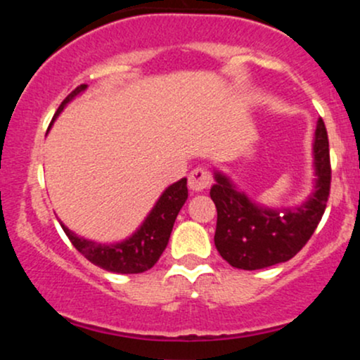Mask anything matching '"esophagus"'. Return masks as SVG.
I'll return each instance as SVG.
<instances>
[{"label": "esophagus", "mask_w": 360, "mask_h": 360, "mask_svg": "<svg viewBox=\"0 0 360 360\" xmlns=\"http://www.w3.org/2000/svg\"><path fill=\"white\" fill-rule=\"evenodd\" d=\"M188 186L193 193H201L212 186V174L203 167H196L188 177Z\"/></svg>", "instance_id": "1"}]
</instances>
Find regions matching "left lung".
I'll return each mask as SVG.
<instances>
[{
	"label": "left lung",
	"mask_w": 360,
	"mask_h": 360,
	"mask_svg": "<svg viewBox=\"0 0 360 360\" xmlns=\"http://www.w3.org/2000/svg\"><path fill=\"white\" fill-rule=\"evenodd\" d=\"M313 193L298 206L271 208L255 203L223 172L213 171L210 189L217 206L214 245L232 267L243 271L264 269L295 257L309 240L323 217L330 194L328 135L323 120H318L313 139Z\"/></svg>",
	"instance_id": "obj_1"
}]
</instances>
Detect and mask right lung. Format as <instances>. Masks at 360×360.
<instances>
[{"label": "right lung", "mask_w": 360, "mask_h": 360, "mask_svg": "<svg viewBox=\"0 0 360 360\" xmlns=\"http://www.w3.org/2000/svg\"><path fill=\"white\" fill-rule=\"evenodd\" d=\"M86 88H88V84L77 86L62 101L53 120L59 117L60 111L68 106V103H71L77 94L84 93ZM186 183H188V179L183 177L181 181L166 188V191L160 194L159 200L155 201L154 208L147 214L142 225L130 237L122 242H94L74 233L62 221L60 226L72 245L89 262H93L94 266L110 272H117V274H139V272H146L154 266L160 255H162V252L166 250L177 213L181 212L186 200H188V186H186Z\"/></svg>", "instance_id": "right-lung-1"}]
</instances>
